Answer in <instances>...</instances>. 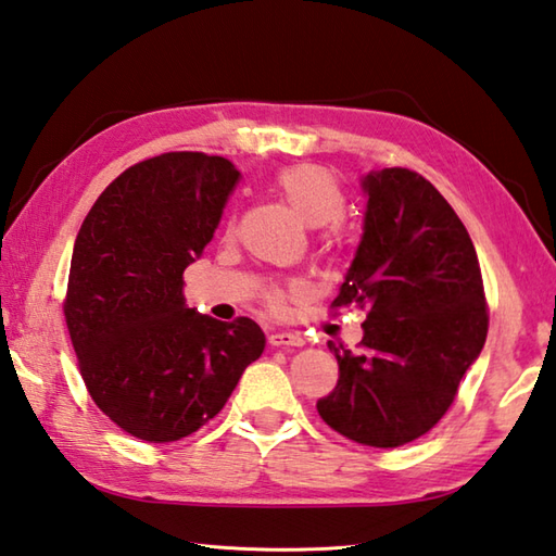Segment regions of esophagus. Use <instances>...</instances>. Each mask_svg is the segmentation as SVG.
<instances>
[{
    "label": "esophagus",
    "mask_w": 556,
    "mask_h": 556,
    "mask_svg": "<svg viewBox=\"0 0 556 556\" xmlns=\"http://www.w3.org/2000/svg\"><path fill=\"white\" fill-rule=\"evenodd\" d=\"M268 343L280 345V349H290V345H302V339H300V333L274 331V333H268Z\"/></svg>",
    "instance_id": "obj_1"
}]
</instances>
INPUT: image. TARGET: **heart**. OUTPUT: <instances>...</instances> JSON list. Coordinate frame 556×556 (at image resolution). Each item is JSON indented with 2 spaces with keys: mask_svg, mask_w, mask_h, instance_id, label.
<instances>
[{
  "mask_svg": "<svg viewBox=\"0 0 556 556\" xmlns=\"http://www.w3.org/2000/svg\"><path fill=\"white\" fill-rule=\"evenodd\" d=\"M276 193L290 205L307 227H327L337 225L349 213V195L337 176L319 166H292V169L276 176ZM227 235H232V225L227 227ZM302 288L292 282L288 288H270L266 292V305L280 312L286 300L300 295Z\"/></svg>",
  "mask_w": 556,
  "mask_h": 556,
  "instance_id": "b5f03b06",
  "label": "heart"
}]
</instances>
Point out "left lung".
<instances>
[{"label": "left lung", "instance_id": "1", "mask_svg": "<svg viewBox=\"0 0 556 556\" xmlns=\"http://www.w3.org/2000/svg\"><path fill=\"white\" fill-rule=\"evenodd\" d=\"M361 247L331 309L368 312L358 353L329 343L339 382L324 424L370 447L426 435L484 349L489 307L472 239L438 188L402 166L368 174Z\"/></svg>", "mask_w": 556, "mask_h": 556}]
</instances>
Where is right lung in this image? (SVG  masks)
<instances>
[{
	"instance_id": "right-lung-1",
	"label": "right lung",
	"mask_w": 556,
	"mask_h": 556,
	"mask_svg": "<svg viewBox=\"0 0 556 556\" xmlns=\"http://www.w3.org/2000/svg\"><path fill=\"white\" fill-rule=\"evenodd\" d=\"M237 181L225 156L164 152L113 179L81 223L62 312L93 404L140 441L195 433L264 353L254 319L217 321L184 302V270Z\"/></svg>"
}]
</instances>
